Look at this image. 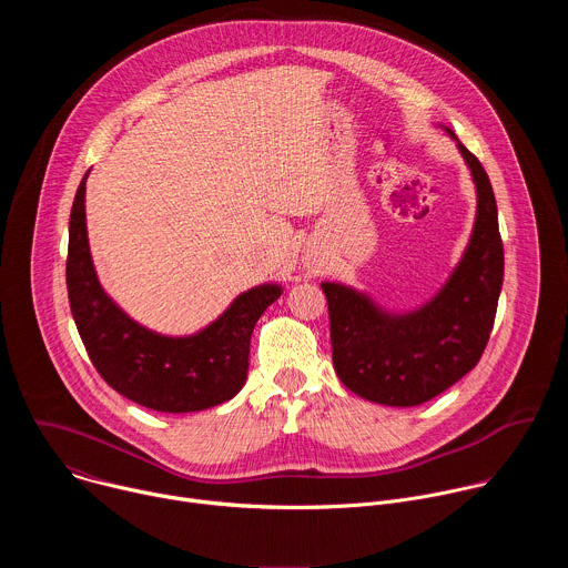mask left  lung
I'll return each instance as SVG.
<instances>
[{"label":"left lung","instance_id":"8db88e82","mask_svg":"<svg viewBox=\"0 0 568 568\" xmlns=\"http://www.w3.org/2000/svg\"><path fill=\"white\" fill-rule=\"evenodd\" d=\"M456 143L471 171L478 209L469 247L440 294L412 314L390 316L351 287L321 283L339 379L388 407H416L456 384L478 364L495 326L504 285L497 200L480 161Z\"/></svg>","mask_w":568,"mask_h":568}]
</instances>
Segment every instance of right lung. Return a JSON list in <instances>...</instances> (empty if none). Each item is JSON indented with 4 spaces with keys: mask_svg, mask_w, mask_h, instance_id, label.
<instances>
[{
    "mask_svg": "<svg viewBox=\"0 0 568 568\" xmlns=\"http://www.w3.org/2000/svg\"><path fill=\"white\" fill-rule=\"evenodd\" d=\"M85 180L69 215L67 292L80 339L99 375L152 412L189 414L231 399L247 379L250 342L261 314L281 296L278 285L240 294L209 328L164 337L134 323L103 292L88 245Z\"/></svg>",
    "mask_w": 568,
    "mask_h": 568,
    "instance_id": "obj_1",
    "label": "right lung"
}]
</instances>
